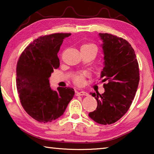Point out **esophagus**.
I'll list each match as a JSON object with an SVG mask.
<instances>
[{"instance_id":"obj_1","label":"esophagus","mask_w":154,"mask_h":154,"mask_svg":"<svg viewBox=\"0 0 154 154\" xmlns=\"http://www.w3.org/2000/svg\"><path fill=\"white\" fill-rule=\"evenodd\" d=\"M77 96H88V93L84 92V91H80L76 93Z\"/></svg>"}]
</instances>
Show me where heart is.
I'll return each mask as SVG.
<instances>
[{
  "label": "heart",
  "mask_w": 154,
  "mask_h": 154,
  "mask_svg": "<svg viewBox=\"0 0 154 154\" xmlns=\"http://www.w3.org/2000/svg\"><path fill=\"white\" fill-rule=\"evenodd\" d=\"M81 52H93L94 54H97L98 47L94 43H86L83 44L81 47ZM85 76V73L83 72H79L75 74L73 76V82L78 85H82Z\"/></svg>",
  "instance_id": "1"
}]
</instances>
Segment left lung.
Returning <instances> with one entry per match:
<instances>
[{
  "label": "left lung",
  "instance_id": "left-lung-1",
  "mask_svg": "<svg viewBox=\"0 0 154 154\" xmlns=\"http://www.w3.org/2000/svg\"><path fill=\"white\" fill-rule=\"evenodd\" d=\"M103 41L105 66L100 78L105 92L91 93L97 100V107L89 117L98 124H113L124 116L131 106L140 79L135 52L123 38L99 33Z\"/></svg>",
  "mask_w": 154,
  "mask_h": 154
}]
</instances>
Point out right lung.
Returning <instances> with one entry per match:
<instances>
[{"instance_id": "add662e5", "label": "right lung", "mask_w": 154, "mask_h": 154, "mask_svg": "<svg viewBox=\"0 0 154 154\" xmlns=\"http://www.w3.org/2000/svg\"><path fill=\"white\" fill-rule=\"evenodd\" d=\"M71 33H54L38 37L20 56L16 67V86L22 107L35 120L47 123L63 115L73 97L71 88L52 90L49 78L60 66L58 51Z\"/></svg>"}]
</instances>
